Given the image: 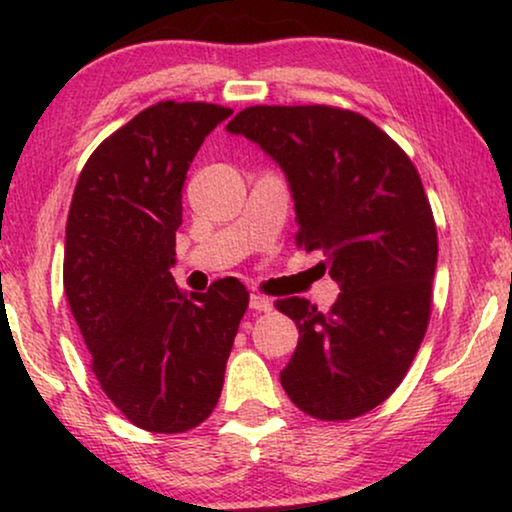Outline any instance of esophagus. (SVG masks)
I'll return each instance as SVG.
<instances>
[{"label":"esophagus","instance_id":"obj_1","mask_svg":"<svg viewBox=\"0 0 512 512\" xmlns=\"http://www.w3.org/2000/svg\"><path fill=\"white\" fill-rule=\"evenodd\" d=\"M249 307L254 312H270L272 310V300L263 298V296H256V293H254V296L249 298Z\"/></svg>","mask_w":512,"mask_h":512}]
</instances>
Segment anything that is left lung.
Segmentation results:
<instances>
[{
	"label": "left lung",
	"instance_id": "1",
	"mask_svg": "<svg viewBox=\"0 0 512 512\" xmlns=\"http://www.w3.org/2000/svg\"><path fill=\"white\" fill-rule=\"evenodd\" d=\"M277 160L296 202L300 249L340 284L328 312L305 298L275 307L298 326L279 373L296 408L345 422L403 382L431 319L438 233L417 167L366 116L326 104L247 107L228 123Z\"/></svg>",
	"mask_w": 512,
	"mask_h": 512
}]
</instances>
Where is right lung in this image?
<instances>
[{
    "label": "right lung",
    "mask_w": 512,
    "mask_h": 512,
    "mask_svg": "<svg viewBox=\"0 0 512 512\" xmlns=\"http://www.w3.org/2000/svg\"><path fill=\"white\" fill-rule=\"evenodd\" d=\"M233 109L158 102L90 153L67 216L62 282L109 401L139 429L184 433L212 415L249 291L233 277L191 298L174 284L181 188Z\"/></svg>",
    "instance_id": "obj_1"
}]
</instances>
